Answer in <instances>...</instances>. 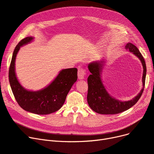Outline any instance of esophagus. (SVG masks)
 Returning <instances> with one entry per match:
<instances>
[{
    "mask_svg": "<svg viewBox=\"0 0 154 154\" xmlns=\"http://www.w3.org/2000/svg\"><path fill=\"white\" fill-rule=\"evenodd\" d=\"M85 75V70L83 68L80 67L78 69V76L79 79H82L84 78Z\"/></svg>",
    "mask_w": 154,
    "mask_h": 154,
    "instance_id": "obj_1",
    "label": "esophagus"
}]
</instances>
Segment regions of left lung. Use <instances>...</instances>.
<instances>
[{
    "label": "left lung",
    "mask_w": 154,
    "mask_h": 154,
    "mask_svg": "<svg viewBox=\"0 0 154 154\" xmlns=\"http://www.w3.org/2000/svg\"><path fill=\"white\" fill-rule=\"evenodd\" d=\"M125 49L133 53L141 60L143 73L142 82L143 87L139 94L132 100L128 101H120L112 97L106 91L100 78V72H102V67L104 61L93 62L88 66V69L91 72L87 79L88 94L87 102L91 109L99 114L113 115L118 114L129 109L134 106L140 99L143 92L144 91L145 78L146 73V63L143 57L140 52L137 48L129 43L125 45Z\"/></svg>",
    "instance_id": "8db88e82"
}]
</instances>
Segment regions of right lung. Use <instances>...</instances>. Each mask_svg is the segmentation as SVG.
Segmentation results:
<instances>
[{"label": "right lung", "mask_w": 154, "mask_h": 154, "mask_svg": "<svg viewBox=\"0 0 154 154\" xmlns=\"http://www.w3.org/2000/svg\"><path fill=\"white\" fill-rule=\"evenodd\" d=\"M33 39L32 37L21 40L15 47L9 70L11 88L20 106L29 112L38 115H48L59 110L64 103L66 96L78 78L76 68L62 70L53 82L39 91H28L18 82L15 74L16 57L20 47Z\"/></svg>", "instance_id": "add662e5"}]
</instances>
